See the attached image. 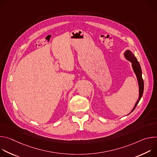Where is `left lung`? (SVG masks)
Masks as SVG:
<instances>
[{
	"mask_svg": "<svg viewBox=\"0 0 157 157\" xmlns=\"http://www.w3.org/2000/svg\"><path fill=\"white\" fill-rule=\"evenodd\" d=\"M124 56L125 58L129 61H130L132 63V66L133 70L135 73V74L136 75L137 78V81H138V83H139V99L137 100V101L136 102L135 105H134L132 112L133 111V110L136 109L137 105L138 104V103L139 102L142 95H143V93H144V80L142 79V69L140 65L137 60V59L136 58V57L135 56L130 50H126L125 52L124 53Z\"/></svg>",
	"mask_w": 157,
	"mask_h": 157,
	"instance_id": "1",
	"label": "left lung"
}]
</instances>
